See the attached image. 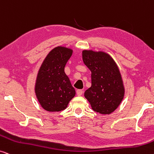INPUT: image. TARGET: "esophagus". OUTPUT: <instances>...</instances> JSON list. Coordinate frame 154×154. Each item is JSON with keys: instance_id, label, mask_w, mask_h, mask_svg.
Here are the masks:
<instances>
[{"instance_id": "esophagus-1", "label": "esophagus", "mask_w": 154, "mask_h": 154, "mask_svg": "<svg viewBox=\"0 0 154 154\" xmlns=\"http://www.w3.org/2000/svg\"><path fill=\"white\" fill-rule=\"evenodd\" d=\"M76 93H77V95H79V96H81L83 94V91L82 90H78L76 91Z\"/></svg>"}]
</instances>
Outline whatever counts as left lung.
<instances>
[{"label":"left lung","mask_w":154,"mask_h":154,"mask_svg":"<svg viewBox=\"0 0 154 154\" xmlns=\"http://www.w3.org/2000/svg\"><path fill=\"white\" fill-rule=\"evenodd\" d=\"M83 61L91 71V86L84 96L93 110L109 115L119 106L125 88L119 67L108 53L84 49Z\"/></svg>","instance_id":"obj_1"}]
</instances>
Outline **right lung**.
I'll list each match as a JSON object with an SVG mask.
<instances>
[{"instance_id":"add662e5","label":"right lung","mask_w":154,"mask_h":154,"mask_svg":"<svg viewBox=\"0 0 154 154\" xmlns=\"http://www.w3.org/2000/svg\"><path fill=\"white\" fill-rule=\"evenodd\" d=\"M73 54V49L58 46L44 59L35 81L36 97L42 107L48 112L66 109L75 95V91L65 73L64 68Z\"/></svg>"}]
</instances>
